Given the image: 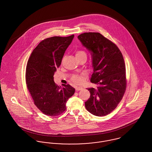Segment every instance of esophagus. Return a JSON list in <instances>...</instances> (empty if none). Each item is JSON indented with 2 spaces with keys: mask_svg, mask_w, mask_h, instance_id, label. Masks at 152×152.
Instances as JSON below:
<instances>
[{
  "mask_svg": "<svg viewBox=\"0 0 152 152\" xmlns=\"http://www.w3.org/2000/svg\"><path fill=\"white\" fill-rule=\"evenodd\" d=\"M83 89V88L82 87H76L75 90H76V91H81V90H82Z\"/></svg>",
  "mask_w": 152,
  "mask_h": 152,
  "instance_id": "1",
  "label": "esophagus"
}]
</instances>
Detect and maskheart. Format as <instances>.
<instances>
[{
    "label": "heart",
    "instance_id": "b5f03b06",
    "mask_svg": "<svg viewBox=\"0 0 152 152\" xmlns=\"http://www.w3.org/2000/svg\"><path fill=\"white\" fill-rule=\"evenodd\" d=\"M75 56L78 59V58H79L81 57H83V56H86L87 57V54H86V52H84V51L77 50L75 52ZM71 80L75 84H80L83 82V75H74L72 77Z\"/></svg>",
    "mask_w": 152,
    "mask_h": 152
}]
</instances>
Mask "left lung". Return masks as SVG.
<instances>
[{"mask_svg":"<svg viewBox=\"0 0 152 152\" xmlns=\"http://www.w3.org/2000/svg\"><path fill=\"white\" fill-rule=\"evenodd\" d=\"M78 39L92 54L94 72L90 80L98 86L87 88L91 95L86 108L94 115L105 116L116 108L126 90L122 54L115 44L99 33H84Z\"/></svg>","mask_w":152,"mask_h":152,"instance_id":"obj_1","label":"left lung"}]
</instances>
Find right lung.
I'll return each instance as SVG.
<instances>
[{
  "mask_svg": "<svg viewBox=\"0 0 152 152\" xmlns=\"http://www.w3.org/2000/svg\"><path fill=\"white\" fill-rule=\"evenodd\" d=\"M74 37L73 34L44 39L34 49L28 60L27 87L35 105L46 115L56 116L63 113L67 100L75 92L70 85L59 87L54 81V73Z\"/></svg>",
  "mask_w": 152,
  "mask_h": 152,
  "instance_id": "right-lung-1",
  "label": "right lung"
}]
</instances>
